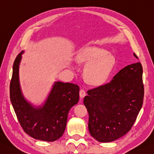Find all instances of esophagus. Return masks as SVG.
<instances>
[{
  "mask_svg": "<svg viewBox=\"0 0 154 154\" xmlns=\"http://www.w3.org/2000/svg\"><path fill=\"white\" fill-rule=\"evenodd\" d=\"M86 95V92L84 89H81L79 91V95L81 98H83Z\"/></svg>",
  "mask_w": 154,
  "mask_h": 154,
  "instance_id": "34e87169",
  "label": "esophagus"
}]
</instances>
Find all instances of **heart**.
Returning <instances> with one entry per match:
<instances>
[{"label":"heart","instance_id":"b5f03b06","mask_svg":"<svg viewBox=\"0 0 154 154\" xmlns=\"http://www.w3.org/2000/svg\"><path fill=\"white\" fill-rule=\"evenodd\" d=\"M78 63L87 64L84 70L85 79L91 85L105 83L115 67L116 59L105 49L95 46L85 47L78 52Z\"/></svg>","mask_w":154,"mask_h":154}]
</instances>
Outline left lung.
<instances>
[{
  "mask_svg": "<svg viewBox=\"0 0 154 154\" xmlns=\"http://www.w3.org/2000/svg\"><path fill=\"white\" fill-rule=\"evenodd\" d=\"M142 74L141 63H133L110 82L87 91L83 103L89 113V133L96 140L111 142L130 130L143 105Z\"/></svg>",
  "mask_w": 154,
  "mask_h": 154,
  "instance_id": "left-lung-1",
  "label": "left lung"
}]
</instances>
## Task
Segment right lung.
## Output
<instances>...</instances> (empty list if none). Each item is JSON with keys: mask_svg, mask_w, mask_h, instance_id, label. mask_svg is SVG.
<instances>
[{"mask_svg": "<svg viewBox=\"0 0 154 154\" xmlns=\"http://www.w3.org/2000/svg\"><path fill=\"white\" fill-rule=\"evenodd\" d=\"M23 52L14 60L10 84V97L14 112L23 130L30 136L42 141H56L64 133L69 110L79 101V87L57 81L45 104L35 107L21 92L19 65Z\"/></svg>", "mask_w": 154, "mask_h": 154, "instance_id": "obj_1", "label": "right lung"}]
</instances>
